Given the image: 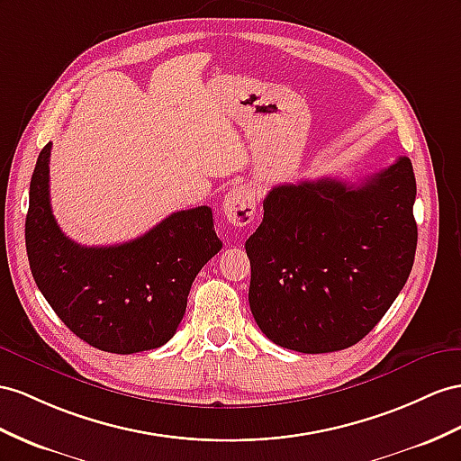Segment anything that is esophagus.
I'll list each match as a JSON object with an SVG mask.
<instances>
[{"label": "esophagus", "mask_w": 461, "mask_h": 461, "mask_svg": "<svg viewBox=\"0 0 461 461\" xmlns=\"http://www.w3.org/2000/svg\"><path fill=\"white\" fill-rule=\"evenodd\" d=\"M223 214H226L228 221L233 226H249L255 220L257 214V204H255V194L249 186L238 185L228 191L223 196Z\"/></svg>", "instance_id": "34e87169"}]
</instances>
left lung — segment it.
Returning a JSON list of instances; mask_svg holds the SVG:
<instances>
[{
	"instance_id": "left-lung-1",
	"label": "left lung",
	"mask_w": 461,
	"mask_h": 461,
	"mask_svg": "<svg viewBox=\"0 0 461 461\" xmlns=\"http://www.w3.org/2000/svg\"><path fill=\"white\" fill-rule=\"evenodd\" d=\"M415 173L399 158L360 185H278L245 241L258 329L296 352L357 345L392 308L417 249Z\"/></svg>"
}]
</instances>
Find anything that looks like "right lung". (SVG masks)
Returning a JSON list of instances; mask_svg holds the SVG:
<instances>
[{"mask_svg":"<svg viewBox=\"0 0 461 461\" xmlns=\"http://www.w3.org/2000/svg\"><path fill=\"white\" fill-rule=\"evenodd\" d=\"M52 144L31 179L25 243L34 282L64 325L104 352L132 354L167 343L193 282L221 249L208 206L175 212L148 233L109 247L72 241L50 206Z\"/></svg>","mask_w":461,"mask_h":461,"instance_id":"right-lung-1","label":"right lung"}]
</instances>
